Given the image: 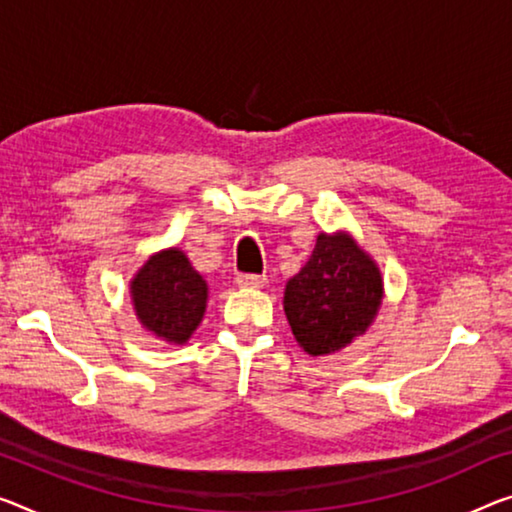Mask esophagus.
Wrapping results in <instances>:
<instances>
[{"instance_id":"obj_1","label":"esophagus","mask_w":512,"mask_h":512,"mask_svg":"<svg viewBox=\"0 0 512 512\" xmlns=\"http://www.w3.org/2000/svg\"><path fill=\"white\" fill-rule=\"evenodd\" d=\"M238 286L240 288H261L265 283L263 274H238Z\"/></svg>"}]
</instances>
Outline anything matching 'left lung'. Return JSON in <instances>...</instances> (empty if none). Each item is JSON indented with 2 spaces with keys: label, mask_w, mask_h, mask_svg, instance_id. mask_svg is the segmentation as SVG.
I'll return each instance as SVG.
<instances>
[{
  "label": "left lung",
  "mask_w": 512,
  "mask_h": 512,
  "mask_svg": "<svg viewBox=\"0 0 512 512\" xmlns=\"http://www.w3.org/2000/svg\"><path fill=\"white\" fill-rule=\"evenodd\" d=\"M380 304V270L343 233H320L309 263L283 293L290 329L313 357L341 350L364 334Z\"/></svg>",
  "instance_id": "obj_1"
}]
</instances>
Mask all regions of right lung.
<instances>
[{"label":"right lung","instance_id":"right-lung-1","mask_svg":"<svg viewBox=\"0 0 512 512\" xmlns=\"http://www.w3.org/2000/svg\"><path fill=\"white\" fill-rule=\"evenodd\" d=\"M130 288L141 325L169 343H185L206 311V281L180 249L148 258Z\"/></svg>","mask_w":512,"mask_h":512}]
</instances>
